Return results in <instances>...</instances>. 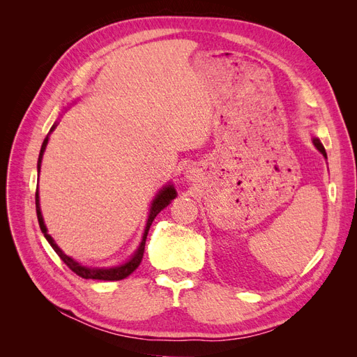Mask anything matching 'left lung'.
<instances>
[{
  "label": "left lung",
  "mask_w": 357,
  "mask_h": 357,
  "mask_svg": "<svg viewBox=\"0 0 357 357\" xmlns=\"http://www.w3.org/2000/svg\"><path fill=\"white\" fill-rule=\"evenodd\" d=\"M312 143H314V146L323 153V156L326 158V150H325V147H323V144L320 143V139H319V138H314V139H312Z\"/></svg>",
  "instance_id": "1"
}]
</instances>
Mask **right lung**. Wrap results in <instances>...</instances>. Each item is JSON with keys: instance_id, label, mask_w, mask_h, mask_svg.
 Listing matches in <instances>:
<instances>
[{"instance_id": "1", "label": "right lung", "mask_w": 357, "mask_h": 357, "mask_svg": "<svg viewBox=\"0 0 357 357\" xmlns=\"http://www.w3.org/2000/svg\"><path fill=\"white\" fill-rule=\"evenodd\" d=\"M56 125H53L50 132L55 129ZM47 142H49V135L45 138V142H43L41 144V150H40V156H38V164H37V168H38V172H40V167H41V159H43V153H45L46 150V146H47ZM176 190L172 186H167L162 189L159 192V195L156 197V199L153 201L152 204V210H150V215H149V220H147V225H146V229H144V235H143V241L142 244H139L138 250L135 252V255L132 256V259H129V262L121 265V266H114V268H88V266H83L80 265L79 262H75L74 259H71L70 256H67L66 253H62L61 248L55 244V241H53L52 236L47 234V229H46V225H45V220H43V215H41V210H40V199H38V189L36 192V208H37V219H38V223H40V229L41 232L45 234L46 240L49 241V244L53 247V250L56 252V255L62 259V262L66 264L73 273L77 274L79 277L82 278H92V280H104V282H116V280H122V278H126L129 274L134 273L135 269L138 268V265L142 264V259H143V255H144V245H146V238H147V232H149V228L150 225H152V222L155 220L156 214L160 213V210H164L167 205L176 198Z\"/></svg>"}]
</instances>
